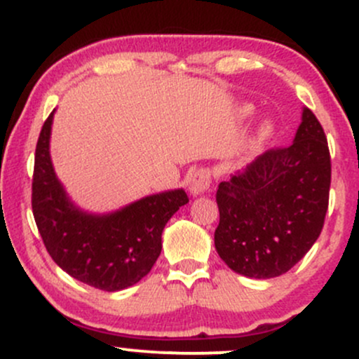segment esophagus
<instances>
[{"label":"esophagus","instance_id":"obj_1","mask_svg":"<svg viewBox=\"0 0 359 359\" xmlns=\"http://www.w3.org/2000/svg\"><path fill=\"white\" fill-rule=\"evenodd\" d=\"M209 185H211V172H209V168H199V170L191 177L189 189H191L194 196H197V194H203L208 191Z\"/></svg>","mask_w":359,"mask_h":359}]
</instances>
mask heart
Returning <instances> with one entry per match:
<instances>
[{
    "label": "heart",
    "mask_w": 359,
    "mask_h": 359,
    "mask_svg": "<svg viewBox=\"0 0 359 359\" xmlns=\"http://www.w3.org/2000/svg\"><path fill=\"white\" fill-rule=\"evenodd\" d=\"M245 113H251V108H246ZM271 135H273V126L270 123H263L253 140V148H262L271 138Z\"/></svg>",
    "instance_id": "obj_1"
}]
</instances>
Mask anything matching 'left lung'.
I'll return each mask as SVG.
<instances>
[{
	"label": "left lung",
	"mask_w": 359,
	"mask_h": 359,
	"mask_svg": "<svg viewBox=\"0 0 359 359\" xmlns=\"http://www.w3.org/2000/svg\"><path fill=\"white\" fill-rule=\"evenodd\" d=\"M329 187L327 138L316 114L304 108L292 145L266 150L217 187V255L245 277L287 273L323 231Z\"/></svg>",
	"instance_id": "left-lung-1"
}]
</instances>
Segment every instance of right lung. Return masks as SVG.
I'll use <instances>...</instances> for the list:
<instances>
[{"label":"right lung","instance_id":"obj_1","mask_svg":"<svg viewBox=\"0 0 359 359\" xmlns=\"http://www.w3.org/2000/svg\"><path fill=\"white\" fill-rule=\"evenodd\" d=\"M45 119L35 150L32 209L45 248L62 270L79 282L116 292L140 282L162 251L167 221L189 203L182 189L143 197L121 211L94 216L77 209L53 172L50 130Z\"/></svg>","mask_w":359,"mask_h":359}]
</instances>
